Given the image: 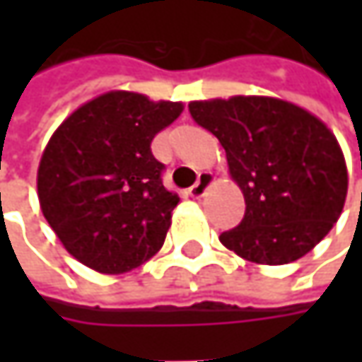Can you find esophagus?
Segmentation results:
<instances>
[{
    "label": "esophagus",
    "mask_w": 362,
    "mask_h": 362,
    "mask_svg": "<svg viewBox=\"0 0 362 362\" xmlns=\"http://www.w3.org/2000/svg\"><path fill=\"white\" fill-rule=\"evenodd\" d=\"M211 183H214V175L202 173L199 175V179H197V183L189 189V195H191L193 199H202L203 195H205V191L211 187Z\"/></svg>",
    "instance_id": "1"
}]
</instances>
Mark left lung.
<instances>
[{"instance_id":"1","label":"left lung","mask_w":362,"mask_h":362,"mask_svg":"<svg viewBox=\"0 0 362 362\" xmlns=\"http://www.w3.org/2000/svg\"><path fill=\"white\" fill-rule=\"evenodd\" d=\"M189 112L223 146L245 202L242 223L219 242L266 266L306 256L339 221L346 199L349 171L332 131L274 96L193 100Z\"/></svg>"}]
</instances>
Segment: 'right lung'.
<instances>
[{"label": "right lung", "instance_id": "1", "mask_svg": "<svg viewBox=\"0 0 362 362\" xmlns=\"http://www.w3.org/2000/svg\"><path fill=\"white\" fill-rule=\"evenodd\" d=\"M181 112L183 103L110 90L78 106L49 136L37 199L80 264L117 276L163 247L179 197L163 185L151 143Z\"/></svg>", "mask_w": 362, "mask_h": 362}]
</instances>
